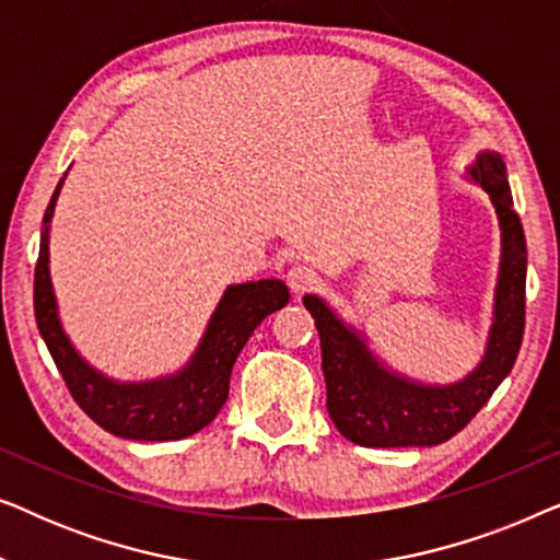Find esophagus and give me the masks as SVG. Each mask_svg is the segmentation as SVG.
Returning a JSON list of instances; mask_svg holds the SVG:
<instances>
[{
  "label": "esophagus",
  "mask_w": 560,
  "mask_h": 560,
  "mask_svg": "<svg viewBox=\"0 0 560 560\" xmlns=\"http://www.w3.org/2000/svg\"><path fill=\"white\" fill-rule=\"evenodd\" d=\"M288 285L295 295H303L318 285V275L308 265H293L288 270Z\"/></svg>",
  "instance_id": "1"
}]
</instances>
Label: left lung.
Returning <instances> with one entry per match:
<instances>
[{"mask_svg":"<svg viewBox=\"0 0 560 560\" xmlns=\"http://www.w3.org/2000/svg\"><path fill=\"white\" fill-rule=\"evenodd\" d=\"M466 175L489 194L502 240L492 326L477 370L454 385H423L405 377L382 364L366 336L343 324L324 298H303L320 336L328 416L357 446H439L485 408L515 364L525 331V232L512 206L508 165L500 152H479Z\"/></svg>","mask_w":560,"mask_h":560,"instance_id":"left-lung-1","label":"left lung"}]
</instances>
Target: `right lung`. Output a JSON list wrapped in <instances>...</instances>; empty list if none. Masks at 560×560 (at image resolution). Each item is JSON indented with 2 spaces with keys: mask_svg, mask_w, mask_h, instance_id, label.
<instances>
[{
  "mask_svg": "<svg viewBox=\"0 0 560 560\" xmlns=\"http://www.w3.org/2000/svg\"><path fill=\"white\" fill-rule=\"evenodd\" d=\"M58 183L43 219L40 257L35 265V320L66 387L79 408L119 439L178 441L211 423L229 397V377L252 331L288 305L282 280H257L229 285L188 364L167 377L148 382H117L94 370L60 326L50 282V219L60 194Z\"/></svg>",
  "mask_w": 560,
  "mask_h": 560,
  "instance_id": "1",
  "label": "right lung"
}]
</instances>
